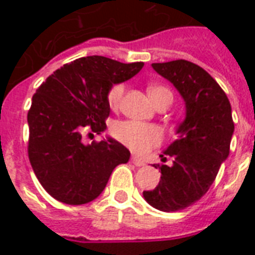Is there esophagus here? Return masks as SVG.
<instances>
[{"instance_id":"esophagus-1","label":"esophagus","mask_w":255,"mask_h":255,"mask_svg":"<svg viewBox=\"0 0 255 255\" xmlns=\"http://www.w3.org/2000/svg\"><path fill=\"white\" fill-rule=\"evenodd\" d=\"M131 161H132V164H135L136 166H143L144 164H146V161L142 160V158H139V157H136V155H132Z\"/></svg>"}]
</instances>
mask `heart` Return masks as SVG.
Segmentation results:
<instances>
[{
	"label": "heart",
	"mask_w": 255,
	"mask_h": 255,
	"mask_svg": "<svg viewBox=\"0 0 255 255\" xmlns=\"http://www.w3.org/2000/svg\"><path fill=\"white\" fill-rule=\"evenodd\" d=\"M126 91L124 83H116L112 86L106 100L112 109H116L120 105L123 95ZM149 97L153 101L155 106L161 102H169L173 100L172 91L165 86L153 84L147 89ZM112 135L120 143L127 146L128 149L132 150L138 154H146L147 151L158 146L162 140V132L157 126L146 124V123L133 122V120H126V122H117L112 127Z\"/></svg>",
	"instance_id": "heart-1"
}]
</instances>
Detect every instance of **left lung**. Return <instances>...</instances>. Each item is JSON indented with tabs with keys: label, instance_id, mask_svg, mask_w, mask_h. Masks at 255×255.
<instances>
[{
	"label": "left lung",
	"instance_id": "left-lung-1",
	"mask_svg": "<svg viewBox=\"0 0 255 255\" xmlns=\"http://www.w3.org/2000/svg\"><path fill=\"white\" fill-rule=\"evenodd\" d=\"M151 67L169 80L186 102V119L179 124V138L160 155L171 165L161 169L158 186L143 191L153 208L177 212L188 208L208 192L221 164L230 154L234 133L228 97L203 68L187 60L154 63Z\"/></svg>",
	"mask_w": 255,
	"mask_h": 255
}]
</instances>
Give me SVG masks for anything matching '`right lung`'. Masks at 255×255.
Masks as SVG:
<instances>
[{
	"mask_svg": "<svg viewBox=\"0 0 255 255\" xmlns=\"http://www.w3.org/2000/svg\"><path fill=\"white\" fill-rule=\"evenodd\" d=\"M142 68L143 63L89 56L65 64L36 90L27 115L28 158L42 187L57 201L91 202L104 191L113 169L128 162L129 150L120 142L106 138L84 144L82 133L105 131L111 113L108 91Z\"/></svg>",
	"mask_w": 255,
	"mask_h": 255,
	"instance_id": "1",
	"label": "right lung"
}]
</instances>
